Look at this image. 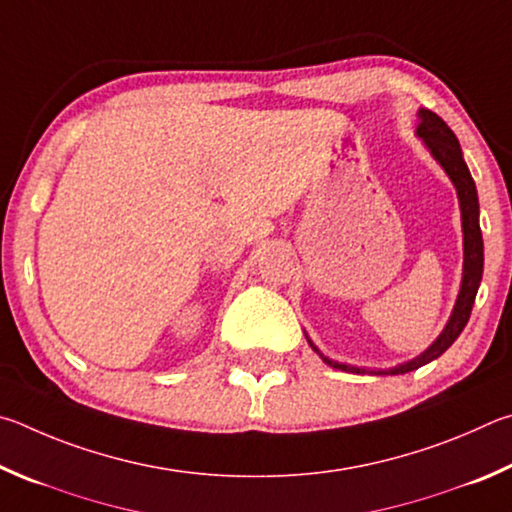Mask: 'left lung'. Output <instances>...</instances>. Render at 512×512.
I'll list each match as a JSON object with an SVG mask.
<instances>
[{
  "instance_id": "1",
  "label": "left lung",
  "mask_w": 512,
  "mask_h": 512,
  "mask_svg": "<svg viewBox=\"0 0 512 512\" xmlns=\"http://www.w3.org/2000/svg\"><path fill=\"white\" fill-rule=\"evenodd\" d=\"M416 134L425 141V146L429 148V152H432L438 164L443 166L445 173L450 175L452 184L456 186V195H459L461 222H463V281H461L459 297H456V303H454L452 317L443 328V333L438 335L436 342L429 346L425 353H420L416 360L398 364L387 371L360 369V366L339 364V362L328 360V357L321 355L319 348L308 339L312 351L319 353L321 360H324L328 366H333V369L346 371V373H371V375H402V373L416 371L420 366L436 360V357H441L447 348L456 342V337L463 333V328L470 319V312L474 306V299H477V290L483 274V238H481V227H479L477 186H474V179L463 161L459 139H456V134L447 128V123L441 119V116L429 110H418Z\"/></svg>"
}]
</instances>
